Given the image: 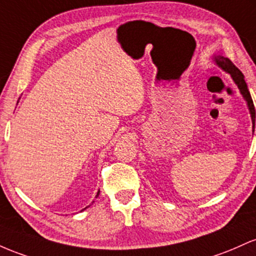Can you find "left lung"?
<instances>
[{
  "instance_id": "left-lung-1",
  "label": "left lung",
  "mask_w": 256,
  "mask_h": 256,
  "mask_svg": "<svg viewBox=\"0 0 256 256\" xmlns=\"http://www.w3.org/2000/svg\"><path fill=\"white\" fill-rule=\"evenodd\" d=\"M215 62L219 68H222L224 71L228 72L231 74L232 80H234V83L237 84L238 90H240V94H242L244 100L246 102V105H248L249 112H250V117H252V132H254V127H255V108H254V102H252V99L250 96V93H249L248 86H246V81H244V76L243 74L240 72V70L234 65V62L228 58H224L221 56H214Z\"/></svg>"
}]
</instances>
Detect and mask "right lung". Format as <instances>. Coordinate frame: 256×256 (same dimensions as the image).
<instances>
[{
  "instance_id": "add662e5",
  "label": "right lung",
  "mask_w": 256,
  "mask_h": 256,
  "mask_svg": "<svg viewBox=\"0 0 256 256\" xmlns=\"http://www.w3.org/2000/svg\"><path fill=\"white\" fill-rule=\"evenodd\" d=\"M99 192H100V191H98V194H96V196H99ZM92 203H93V202H92ZM84 209H86V208H84Z\"/></svg>"
}]
</instances>
